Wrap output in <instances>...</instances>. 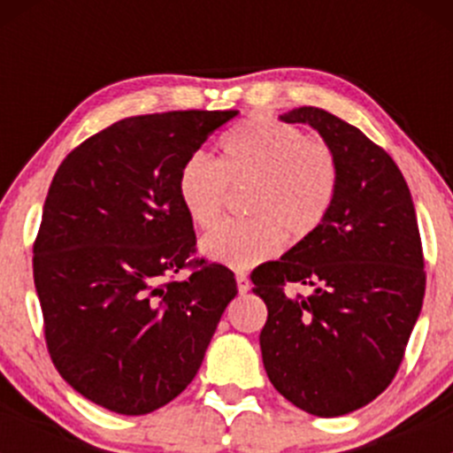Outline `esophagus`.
<instances>
[{
	"label": "esophagus",
	"instance_id": "34e87169",
	"mask_svg": "<svg viewBox=\"0 0 453 453\" xmlns=\"http://www.w3.org/2000/svg\"><path fill=\"white\" fill-rule=\"evenodd\" d=\"M236 287H239V294H248L250 287H252V282H250L248 273H243V272L236 273Z\"/></svg>",
	"mask_w": 453,
	"mask_h": 453
}]
</instances>
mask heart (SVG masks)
Returning <instances> with one entry per match:
<instances>
[{"label":"heart","instance_id":"1","mask_svg":"<svg viewBox=\"0 0 453 453\" xmlns=\"http://www.w3.org/2000/svg\"><path fill=\"white\" fill-rule=\"evenodd\" d=\"M221 162L195 153L181 164L177 197L190 221L210 227L223 212L227 186L250 184L252 219L219 223L201 241L205 258L252 269L285 248V234L303 241L322 227L340 193V166L324 142L298 127L258 116L221 140Z\"/></svg>","mask_w":453,"mask_h":453}]
</instances>
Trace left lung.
<instances>
[{"label": "left lung", "instance_id": "obj_1", "mask_svg": "<svg viewBox=\"0 0 453 453\" xmlns=\"http://www.w3.org/2000/svg\"><path fill=\"white\" fill-rule=\"evenodd\" d=\"M311 125L340 166V193L315 234L252 272L267 304L260 353L296 408L342 417L377 399L403 362L425 296L412 195L395 159L357 127L318 107L282 113ZM289 281L311 296H287Z\"/></svg>", "mask_w": 453, "mask_h": 453}]
</instances>
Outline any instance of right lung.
I'll return each mask as SVG.
<instances>
[{"mask_svg": "<svg viewBox=\"0 0 453 453\" xmlns=\"http://www.w3.org/2000/svg\"><path fill=\"white\" fill-rule=\"evenodd\" d=\"M239 111H166L113 122L61 162L32 248L48 353L85 399L140 417L186 390L234 273L195 258L177 175ZM189 269V278L174 273Z\"/></svg>", "mask_w": 453, "mask_h": 453, "instance_id": "obj_1", "label": "right lung"}]
</instances>
